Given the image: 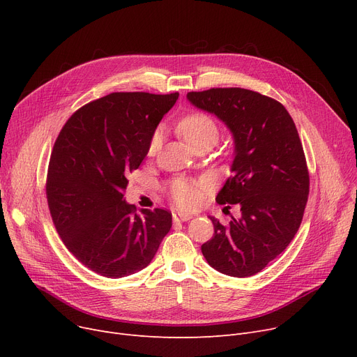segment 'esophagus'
Listing matches in <instances>:
<instances>
[{
    "label": "esophagus",
    "mask_w": 357,
    "mask_h": 357,
    "mask_svg": "<svg viewBox=\"0 0 357 357\" xmlns=\"http://www.w3.org/2000/svg\"><path fill=\"white\" fill-rule=\"evenodd\" d=\"M174 221H188L192 218V214H183V213H174Z\"/></svg>",
    "instance_id": "esophagus-1"
}]
</instances>
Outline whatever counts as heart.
Instances as JSON below:
<instances>
[{
    "mask_svg": "<svg viewBox=\"0 0 357 357\" xmlns=\"http://www.w3.org/2000/svg\"><path fill=\"white\" fill-rule=\"evenodd\" d=\"M181 136L192 149L207 144L213 146L220 137V127L217 121L205 112H192L179 120L176 126ZM162 144V131L155 130L149 139L147 153L153 156ZM202 182H192L185 178H176L169 183V197L179 208H194L199 201L198 188Z\"/></svg>",
    "mask_w": 357,
    "mask_h": 357,
    "instance_id": "obj_1",
    "label": "heart"
}]
</instances>
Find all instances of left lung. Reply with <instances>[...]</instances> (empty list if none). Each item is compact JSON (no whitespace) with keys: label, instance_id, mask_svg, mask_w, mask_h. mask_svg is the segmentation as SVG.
<instances>
[{"label":"left lung","instance_id":"obj_1","mask_svg":"<svg viewBox=\"0 0 357 357\" xmlns=\"http://www.w3.org/2000/svg\"><path fill=\"white\" fill-rule=\"evenodd\" d=\"M198 108L213 112L234 136L233 175L215 201L238 204L241 217L224 226L201 246L218 272L256 275L282 253L296 234L310 192V174L295 123L279 101L245 88L188 92Z\"/></svg>","mask_w":357,"mask_h":357}]
</instances>
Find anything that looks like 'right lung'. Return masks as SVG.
I'll return each instance as SVG.
<instances>
[{
    "label": "right lung",
    "mask_w": 357,
    "mask_h": 357,
    "mask_svg": "<svg viewBox=\"0 0 357 357\" xmlns=\"http://www.w3.org/2000/svg\"><path fill=\"white\" fill-rule=\"evenodd\" d=\"M178 92H112L77 109L54 142L46 179L49 211L66 249L105 278L144 269L172 227L167 210L136 211L128 174Z\"/></svg>",
    "instance_id": "obj_1"
}]
</instances>
